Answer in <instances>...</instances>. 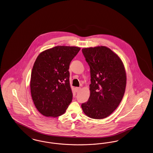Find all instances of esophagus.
Segmentation results:
<instances>
[{
	"label": "esophagus",
	"instance_id": "34e87169",
	"mask_svg": "<svg viewBox=\"0 0 153 153\" xmlns=\"http://www.w3.org/2000/svg\"><path fill=\"white\" fill-rule=\"evenodd\" d=\"M75 90H76V92H80V90H81V88L76 87L75 88Z\"/></svg>",
	"mask_w": 153,
	"mask_h": 153
}]
</instances>
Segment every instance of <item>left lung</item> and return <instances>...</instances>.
Returning <instances> with one entry per match:
<instances>
[{
	"mask_svg": "<svg viewBox=\"0 0 153 153\" xmlns=\"http://www.w3.org/2000/svg\"><path fill=\"white\" fill-rule=\"evenodd\" d=\"M89 66L90 96L81 107L89 117L102 119L110 115L122 101L126 86V73L119 56L105 46L84 48Z\"/></svg>",
	"mask_w": 153,
	"mask_h": 153,
	"instance_id": "left-lung-1",
	"label": "left lung"
}]
</instances>
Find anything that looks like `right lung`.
<instances>
[{
  "mask_svg": "<svg viewBox=\"0 0 153 153\" xmlns=\"http://www.w3.org/2000/svg\"><path fill=\"white\" fill-rule=\"evenodd\" d=\"M80 50L79 47L57 46L37 57L31 71L30 90L36 109L44 116H61L72 102L68 70Z\"/></svg>",
  "mask_w": 153,
  "mask_h": 153,
  "instance_id": "add662e5",
  "label": "right lung"
}]
</instances>
